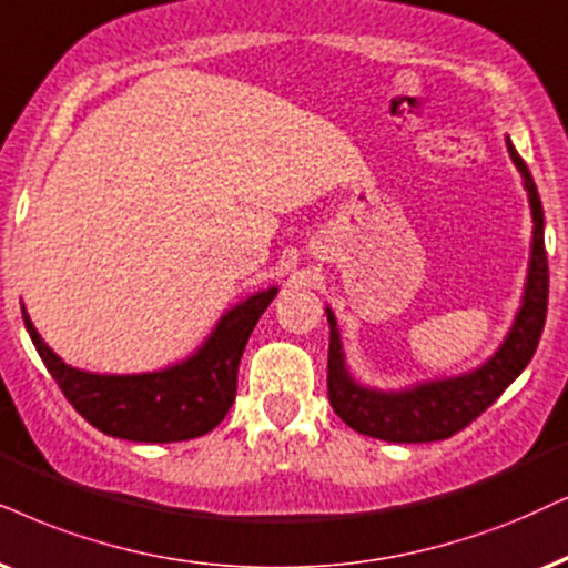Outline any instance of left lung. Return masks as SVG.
<instances>
[{
    "label": "left lung",
    "mask_w": 568,
    "mask_h": 568,
    "mask_svg": "<svg viewBox=\"0 0 568 568\" xmlns=\"http://www.w3.org/2000/svg\"><path fill=\"white\" fill-rule=\"evenodd\" d=\"M506 149L516 170L521 172V185L527 191L529 214H532V243H529L527 280H524L521 304L516 308L511 327L493 356L462 375L419 379L406 387H372L354 377L346 364L341 329L335 312L325 306L329 322L327 351V396L335 414L354 427L356 433L379 437L387 443H433L456 435L471 419H477L487 406L498 400L500 393L521 375L532 362L540 343L545 314H548V254H545V214L532 172L506 135Z\"/></svg>",
    "instance_id": "obj_1"
}]
</instances>
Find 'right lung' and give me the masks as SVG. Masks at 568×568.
<instances>
[{"instance_id": "right-lung-1", "label": "right lung", "mask_w": 568, "mask_h": 568, "mask_svg": "<svg viewBox=\"0 0 568 568\" xmlns=\"http://www.w3.org/2000/svg\"><path fill=\"white\" fill-rule=\"evenodd\" d=\"M275 296L277 285H270L241 298L222 312L193 354L139 375H102L70 367L47 346L26 306L23 322L49 375L89 425L120 440L178 443L212 433L231 412L243 348Z\"/></svg>"}]
</instances>
